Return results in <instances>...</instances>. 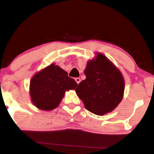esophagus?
<instances>
[{"label":"esophagus","mask_w":154,"mask_h":154,"mask_svg":"<svg viewBox=\"0 0 154 154\" xmlns=\"http://www.w3.org/2000/svg\"><path fill=\"white\" fill-rule=\"evenodd\" d=\"M75 81H76V82L77 83V85H79V84L80 83L81 79H80V78H79V77H77V78H75Z\"/></svg>","instance_id":"esophagus-1"}]
</instances>
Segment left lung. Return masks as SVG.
Here are the masks:
<instances>
[{"label": "left lung", "instance_id": "8db88e82", "mask_svg": "<svg viewBox=\"0 0 154 154\" xmlns=\"http://www.w3.org/2000/svg\"><path fill=\"white\" fill-rule=\"evenodd\" d=\"M86 79L75 89L89 111L98 116L112 112L122 101L125 79L121 72L101 53L87 62Z\"/></svg>", "mask_w": 154, "mask_h": 154}]
</instances>
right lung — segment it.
Returning <instances> with one entry per match:
<instances>
[{"instance_id": "add662e5", "label": "right lung", "mask_w": 154, "mask_h": 154, "mask_svg": "<svg viewBox=\"0 0 154 154\" xmlns=\"http://www.w3.org/2000/svg\"><path fill=\"white\" fill-rule=\"evenodd\" d=\"M77 86V82L67 76L66 71L52 63L31 79V100L38 109L52 110L59 106L65 91L75 89Z\"/></svg>"}]
</instances>
